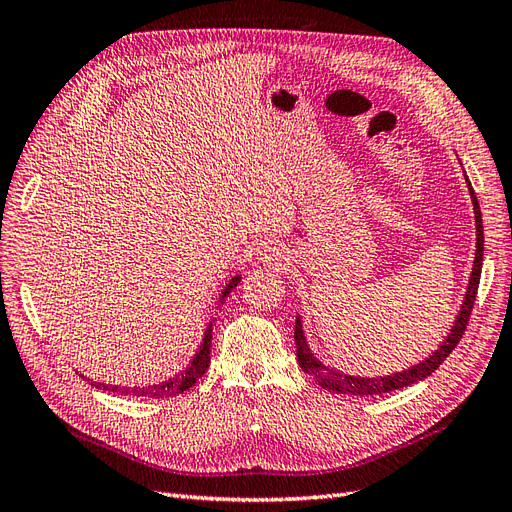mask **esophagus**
<instances>
[{"label":"esophagus","instance_id":"obj_1","mask_svg":"<svg viewBox=\"0 0 512 512\" xmlns=\"http://www.w3.org/2000/svg\"><path fill=\"white\" fill-rule=\"evenodd\" d=\"M262 260L269 262V265H271V262H275V260H277V254H275V250H267V252H265V256H262Z\"/></svg>","mask_w":512,"mask_h":512}]
</instances>
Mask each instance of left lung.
<instances>
[{
  "label": "left lung",
  "mask_w": 512,
  "mask_h": 512,
  "mask_svg": "<svg viewBox=\"0 0 512 512\" xmlns=\"http://www.w3.org/2000/svg\"><path fill=\"white\" fill-rule=\"evenodd\" d=\"M468 181V177H466ZM468 190L472 196V205H474V218H476V256H474V267H472V275H470V284H468V292L463 297V305L461 312L453 324L451 333L442 342V346L433 352L429 359H425L423 363H418L410 369L399 371V374L393 376H380V378H359V376H348L337 371L333 367L322 365L316 356L312 354L307 346V339L303 335V324L301 318H297V324H294V344H297V361L301 365V369L305 374L314 376L316 382L324 389L335 391V393H344V395H382V393H391L397 389H404V386H410L418 380H423L427 376H431L444 361L446 356L455 350V346L459 344V339L463 337V331L468 327V320L472 314V307L476 301V290H478V282H480V267H483V218H480V207L476 194L472 190V185L468 181Z\"/></svg>",
  "instance_id": "left-lung-1"
}]
</instances>
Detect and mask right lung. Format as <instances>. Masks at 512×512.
<instances>
[{"instance_id": "add662e5", "label": "right lung", "mask_w": 512, "mask_h": 512, "mask_svg": "<svg viewBox=\"0 0 512 512\" xmlns=\"http://www.w3.org/2000/svg\"><path fill=\"white\" fill-rule=\"evenodd\" d=\"M241 282V277H232L230 284L224 288L220 301H224L232 288H237V284ZM211 331H213V322H209V327L205 331L203 344H200V350L196 352V356L192 359V363L185 367L181 374H177L175 378H170L162 384H151V386H108L102 382H91V386L102 391H113V393H121V395H134V397H173L177 393L188 391L192 384H196L198 378H203V374L207 371L209 363H211Z\"/></svg>"}]
</instances>
